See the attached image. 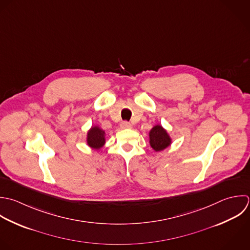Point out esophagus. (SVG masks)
I'll use <instances>...</instances> for the list:
<instances>
[{
  "instance_id": "esophagus-1",
  "label": "esophagus",
  "mask_w": 250,
  "mask_h": 250,
  "mask_svg": "<svg viewBox=\"0 0 250 250\" xmlns=\"http://www.w3.org/2000/svg\"><path fill=\"white\" fill-rule=\"evenodd\" d=\"M132 127V125L130 123H127V122H123L121 123V128L123 129H126V128H131Z\"/></svg>"
}]
</instances>
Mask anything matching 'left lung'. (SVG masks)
Returning a JSON list of instances; mask_svg holds the SVG:
<instances>
[{
	"label": "left lung",
	"instance_id": "1",
	"mask_svg": "<svg viewBox=\"0 0 250 250\" xmlns=\"http://www.w3.org/2000/svg\"><path fill=\"white\" fill-rule=\"evenodd\" d=\"M172 139L162 125H156L149 131V144L155 152H161L170 146Z\"/></svg>",
	"mask_w": 250,
	"mask_h": 250
}]
</instances>
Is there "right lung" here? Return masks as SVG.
Masks as SVG:
<instances>
[{"label": "right lung", "instance_id": "right-lung-1", "mask_svg": "<svg viewBox=\"0 0 250 250\" xmlns=\"http://www.w3.org/2000/svg\"><path fill=\"white\" fill-rule=\"evenodd\" d=\"M86 145L93 150H100L106 143V133L99 125H92L86 132Z\"/></svg>", "mask_w": 250, "mask_h": 250}]
</instances>
